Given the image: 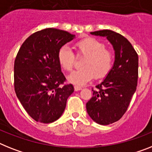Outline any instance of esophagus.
I'll return each mask as SVG.
<instances>
[{
    "label": "esophagus",
    "instance_id": "esophagus-1",
    "mask_svg": "<svg viewBox=\"0 0 152 152\" xmlns=\"http://www.w3.org/2000/svg\"><path fill=\"white\" fill-rule=\"evenodd\" d=\"M82 89V88L80 86H77V85H75V91H80Z\"/></svg>",
    "mask_w": 152,
    "mask_h": 152
}]
</instances>
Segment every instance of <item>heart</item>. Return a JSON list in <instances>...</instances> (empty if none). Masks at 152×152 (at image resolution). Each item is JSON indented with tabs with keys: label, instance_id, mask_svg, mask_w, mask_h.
<instances>
[{
	"label": "heart",
	"instance_id": "b5f03b06",
	"mask_svg": "<svg viewBox=\"0 0 152 152\" xmlns=\"http://www.w3.org/2000/svg\"><path fill=\"white\" fill-rule=\"evenodd\" d=\"M78 56L85 57L82 62V68L73 71L67 79L76 85H84L94 76L99 79L105 77L113 65V54L105 48L104 43L95 38L88 37L76 44ZM58 61L65 71L72 70L76 62V56L68 45H63L58 50Z\"/></svg>",
	"mask_w": 152,
	"mask_h": 152
}]
</instances>
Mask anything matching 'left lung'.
Returning a JSON list of instances; mask_svg holds the SVG:
<instances>
[{"label": "left lung", "mask_w": 152, "mask_h": 152, "mask_svg": "<svg viewBox=\"0 0 152 152\" xmlns=\"http://www.w3.org/2000/svg\"><path fill=\"white\" fill-rule=\"evenodd\" d=\"M106 37L115 50L114 65L102 83L92 88L93 96L86 104L88 114L96 123L107 125L126 112L137 88L138 56L124 36L111 30L91 32Z\"/></svg>", "instance_id": "8db88e82"}]
</instances>
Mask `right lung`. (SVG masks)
Here are the masks:
<instances>
[{"instance_id":"add662e5","label":"right lung","mask_w":152,"mask_h":152,"mask_svg":"<svg viewBox=\"0 0 152 152\" xmlns=\"http://www.w3.org/2000/svg\"><path fill=\"white\" fill-rule=\"evenodd\" d=\"M75 35L56 28L32 34L20 48L14 61V91L34 120L48 124L58 120L65 109L73 85L66 78L58 61L60 48Z\"/></svg>"}]
</instances>
